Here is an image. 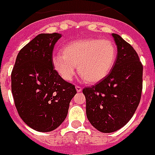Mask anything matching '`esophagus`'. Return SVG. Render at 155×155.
<instances>
[{"instance_id": "1", "label": "esophagus", "mask_w": 155, "mask_h": 155, "mask_svg": "<svg viewBox=\"0 0 155 155\" xmlns=\"http://www.w3.org/2000/svg\"><path fill=\"white\" fill-rule=\"evenodd\" d=\"M76 90H77V92H78V93H80V92H82L83 88L79 86H76Z\"/></svg>"}]
</instances>
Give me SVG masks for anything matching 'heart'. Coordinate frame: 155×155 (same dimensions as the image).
<instances>
[{
    "label": "heart",
    "instance_id": "1",
    "mask_svg": "<svg viewBox=\"0 0 155 155\" xmlns=\"http://www.w3.org/2000/svg\"><path fill=\"white\" fill-rule=\"evenodd\" d=\"M116 48L107 39H85L72 41L62 48V55L52 58V65L65 81H71L78 70L87 83L105 78L114 65Z\"/></svg>",
    "mask_w": 155,
    "mask_h": 155
}]
</instances>
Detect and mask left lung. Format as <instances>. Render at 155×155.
<instances>
[{"instance_id":"8db88e82","label":"left lung","mask_w":155,"mask_h":155,"mask_svg":"<svg viewBox=\"0 0 155 155\" xmlns=\"http://www.w3.org/2000/svg\"><path fill=\"white\" fill-rule=\"evenodd\" d=\"M117 57L108 75L93 87L83 88L87 118L102 133L123 128L139 106L143 87V65L132 46L112 34Z\"/></svg>"}]
</instances>
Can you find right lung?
Here are the masks:
<instances>
[{
    "label": "right lung",
    "instance_id": "right-lung-1",
    "mask_svg": "<svg viewBox=\"0 0 155 155\" xmlns=\"http://www.w3.org/2000/svg\"><path fill=\"white\" fill-rule=\"evenodd\" d=\"M59 33H41L19 51L12 72V92L20 117L39 132H51L67 118L75 86L52 65Z\"/></svg>",
    "mask_w": 155,
    "mask_h": 155
}]
</instances>
